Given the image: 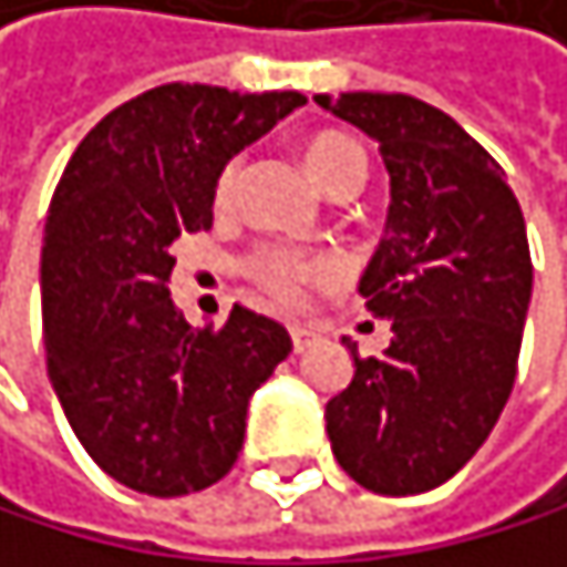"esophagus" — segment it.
I'll list each match as a JSON object with an SVG mask.
<instances>
[{"instance_id":"obj_1","label":"esophagus","mask_w":567,"mask_h":567,"mask_svg":"<svg viewBox=\"0 0 567 567\" xmlns=\"http://www.w3.org/2000/svg\"><path fill=\"white\" fill-rule=\"evenodd\" d=\"M289 333H292V351H296V354H302V351L312 344V340H317V333H312L309 327H302V323H292Z\"/></svg>"}]
</instances>
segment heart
Returning a JSON list of instances; mask_svg holds the SVG:
<instances>
[{
  "instance_id": "heart-1",
  "label": "heart",
  "mask_w": 567,
  "mask_h": 567,
  "mask_svg": "<svg viewBox=\"0 0 567 567\" xmlns=\"http://www.w3.org/2000/svg\"><path fill=\"white\" fill-rule=\"evenodd\" d=\"M306 165H309L312 178H317L330 196L333 192H344V188L358 192L364 175H368V157H364L361 144L351 141L348 133H337V130H323V133H317V137L306 141ZM240 172H244V157H230L227 165H223V172L216 178V203L219 206L234 203L237 185H240ZM240 268L278 306H296L309 281L330 275L327 258L306 255V250L281 247V244H265L258 250H250V255L240 261Z\"/></svg>"
}]
</instances>
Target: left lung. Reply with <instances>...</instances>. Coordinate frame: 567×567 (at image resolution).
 Returning <instances> with one entry per match:
<instances>
[{
    "label": "left lung",
    "mask_w": 567,
    "mask_h": 567,
    "mask_svg": "<svg viewBox=\"0 0 567 567\" xmlns=\"http://www.w3.org/2000/svg\"><path fill=\"white\" fill-rule=\"evenodd\" d=\"M379 141L389 234L358 292L392 320L382 358L354 354L327 402L333 457L382 496L437 488L493 434L516 382L534 289L527 223L503 168L447 113L402 92L317 95Z\"/></svg>",
    "instance_id": "8db88e82"
}]
</instances>
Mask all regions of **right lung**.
Segmentation results:
<instances>
[{"label":"right lung","mask_w":567,"mask_h":567,"mask_svg":"<svg viewBox=\"0 0 567 567\" xmlns=\"http://www.w3.org/2000/svg\"><path fill=\"white\" fill-rule=\"evenodd\" d=\"M299 92L172 82L123 102L74 147L40 250L43 351L95 465L144 496H188L234 468L247 399L292 351L234 306L223 327L175 309L172 244L213 227L223 165L302 106Z\"/></svg>","instance_id":"obj_1"}]
</instances>
